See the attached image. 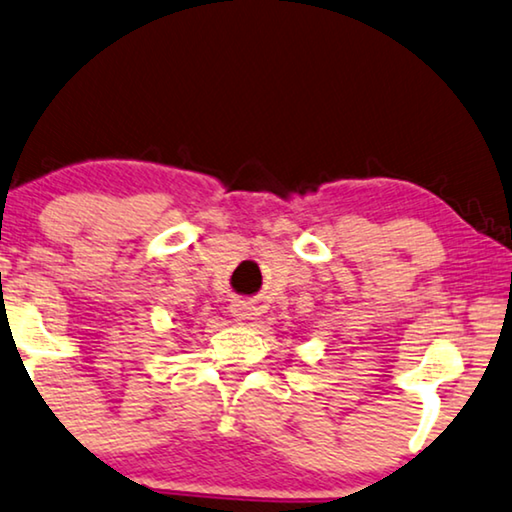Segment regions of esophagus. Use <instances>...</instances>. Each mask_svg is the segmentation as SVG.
Instances as JSON below:
<instances>
[{
    "label": "esophagus",
    "mask_w": 512,
    "mask_h": 512,
    "mask_svg": "<svg viewBox=\"0 0 512 512\" xmlns=\"http://www.w3.org/2000/svg\"><path fill=\"white\" fill-rule=\"evenodd\" d=\"M231 316L235 318V321H249V318L254 316V307H251L249 302L238 300L231 305Z\"/></svg>",
    "instance_id": "obj_1"
}]
</instances>
